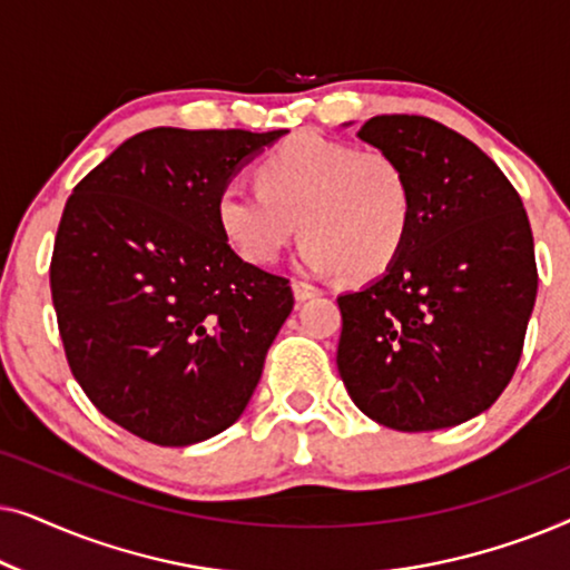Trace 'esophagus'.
<instances>
[{
	"instance_id": "34e87169",
	"label": "esophagus",
	"mask_w": 570,
	"mask_h": 570,
	"mask_svg": "<svg viewBox=\"0 0 570 570\" xmlns=\"http://www.w3.org/2000/svg\"><path fill=\"white\" fill-rule=\"evenodd\" d=\"M293 293H295V298H298V301H308V298H314V295H318L322 291H318L316 285L303 283V279H293Z\"/></svg>"
}]
</instances>
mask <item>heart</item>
Masks as SVG:
<instances>
[{"mask_svg": "<svg viewBox=\"0 0 570 570\" xmlns=\"http://www.w3.org/2000/svg\"><path fill=\"white\" fill-rule=\"evenodd\" d=\"M217 225L248 264H272L303 230L298 264L314 275L355 279L392 267L412 223V186L384 153H357L332 139L295 137L259 166V186L228 181Z\"/></svg>", "mask_w": 570, "mask_h": 570, "instance_id": "obj_1", "label": "heart"}]
</instances>
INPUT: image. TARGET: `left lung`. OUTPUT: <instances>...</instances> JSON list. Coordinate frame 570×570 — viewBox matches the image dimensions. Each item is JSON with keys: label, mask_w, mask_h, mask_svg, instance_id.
Masks as SVG:
<instances>
[{"label": "left lung", "mask_w": 570, "mask_h": 570, "mask_svg": "<svg viewBox=\"0 0 570 570\" xmlns=\"http://www.w3.org/2000/svg\"><path fill=\"white\" fill-rule=\"evenodd\" d=\"M357 137L412 186V223L384 275L340 295L337 368L350 400L404 433L493 404L517 371L537 298L527 209L470 139L425 116H373Z\"/></svg>", "instance_id": "obj_1"}]
</instances>
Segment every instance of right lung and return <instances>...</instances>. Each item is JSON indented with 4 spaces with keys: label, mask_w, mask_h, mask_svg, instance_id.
<instances>
[{
    "label": "right lung",
    "mask_w": 570,
    "mask_h": 570,
    "mask_svg": "<svg viewBox=\"0 0 570 570\" xmlns=\"http://www.w3.org/2000/svg\"><path fill=\"white\" fill-rule=\"evenodd\" d=\"M285 129L139 131L75 186L51 298L75 379L116 425L189 446L244 415L293 311L285 277L240 259L217 194Z\"/></svg>",
    "instance_id": "1"
}]
</instances>
